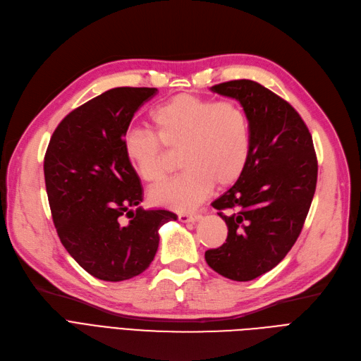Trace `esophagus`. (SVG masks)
I'll list each match as a JSON object with an SVG mask.
<instances>
[{
    "label": "esophagus",
    "instance_id": "34e87169",
    "mask_svg": "<svg viewBox=\"0 0 361 361\" xmlns=\"http://www.w3.org/2000/svg\"><path fill=\"white\" fill-rule=\"evenodd\" d=\"M199 219H201V214H199V212H193V214H185V212H183V214H178V220L183 223H195Z\"/></svg>",
    "mask_w": 361,
    "mask_h": 361
}]
</instances>
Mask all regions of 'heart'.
Masks as SVG:
<instances>
[{
  "mask_svg": "<svg viewBox=\"0 0 361 361\" xmlns=\"http://www.w3.org/2000/svg\"><path fill=\"white\" fill-rule=\"evenodd\" d=\"M154 133L132 128L123 137L129 166L145 183L162 181L169 172L168 152H180L178 177L157 185L150 201L185 212L214 188H228L245 169L251 129L247 113L235 101H216L180 93L150 114Z\"/></svg>",
  "mask_w": 361,
  "mask_h": 361,
  "instance_id": "1",
  "label": "heart"
}]
</instances>
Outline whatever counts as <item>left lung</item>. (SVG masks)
Masks as SVG:
<instances>
[{
	"instance_id": "1",
	"label": "left lung",
	"mask_w": 361,
	"mask_h": 361,
	"mask_svg": "<svg viewBox=\"0 0 361 361\" xmlns=\"http://www.w3.org/2000/svg\"><path fill=\"white\" fill-rule=\"evenodd\" d=\"M211 90L243 105L251 145L243 176L212 202L228 238L205 251V260L226 278L251 281L274 269L299 238L315 193L317 156L299 113L269 89L232 80Z\"/></svg>"
}]
</instances>
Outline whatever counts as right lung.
Here are the masks:
<instances>
[{"mask_svg": "<svg viewBox=\"0 0 361 361\" xmlns=\"http://www.w3.org/2000/svg\"><path fill=\"white\" fill-rule=\"evenodd\" d=\"M156 93V87L101 93L62 120L44 156L46 190L61 243L102 281L144 272L157 251L160 226L177 220L171 211L138 207L141 181L122 145L133 114Z\"/></svg>", "mask_w": 361, "mask_h": 361, "instance_id": "right-lung-1", "label": "right lung"}]
</instances>
